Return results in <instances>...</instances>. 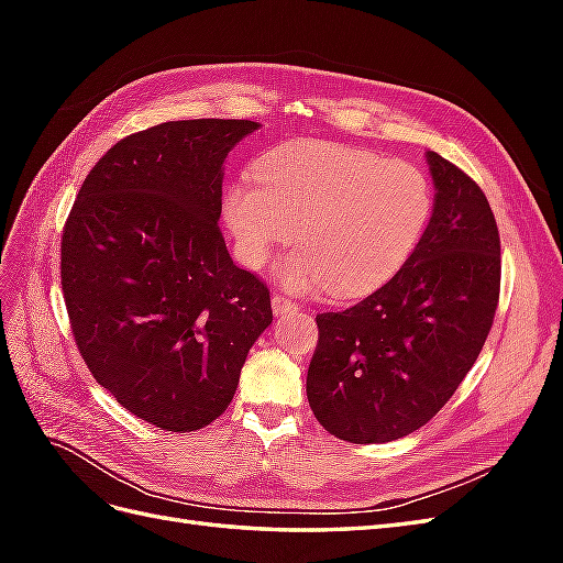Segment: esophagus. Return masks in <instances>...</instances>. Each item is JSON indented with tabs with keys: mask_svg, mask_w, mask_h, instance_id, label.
<instances>
[{
	"mask_svg": "<svg viewBox=\"0 0 563 563\" xmlns=\"http://www.w3.org/2000/svg\"><path fill=\"white\" fill-rule=\"evenodd\" d=\"M272 310H275V314H286V312H294V310H298V305L288 298L286 294H275L272 296Z\"/></svg>",
	"mask_w": 563,
	"mask_h": 563,
	"instance_id": "1",
	"label": "esophagus"
}]
</instances>
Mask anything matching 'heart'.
Here are the masks:
<instances>
[{"instance_id":"obj_1","label":"heart","mask_w":563,"mask_h":563,"mask_svg":"<svg viewBox=\"0 0 563 563\" xmlns=\"http://www.w3.org/2000/svg\"><path fill=\"white\" fill-rule=\"evenodd\" d=\"M432 185L418 166L329 141L267 152L234 180L223 218L240 261L261 269L291 240L279 279L294 291L360 296L408 261L432 218Z\"/></svg>"}]
</instances>
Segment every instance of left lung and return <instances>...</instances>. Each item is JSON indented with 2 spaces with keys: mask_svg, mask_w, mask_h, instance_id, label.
<instances>
[{
  "mask_svg": "<svg viewBox=\"0 0 563 563\" xmlns=\"http://www.w3.org/2000/svg\"><path fill=\"white\" fill-rule=\"evenodd\" d=\"M437 187L422 240L378 291L317 314L308 368L314 418L350 444L416 432L453 397L479 356L500 298V234L463 168L428 152Z\"/></svg>",
  "mask_w": 563,
  "mask_h": 563,
  "instance_id": "1",
  "label": "left lung"
}]
</instances>
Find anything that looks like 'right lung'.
I'll return each mask as SVG.
<instances>
[{
    "label": "right lung",
    "mask_w": 563,
    "mask_h": 563,
    "mask_svg": "<svg viewBox=\"0 0 563 563\" xmlns=\"http://www.w3.org/2000/svg\"><path fill=\"white\" fill-rule=\"evenodd\" d=\"M249 119H183L114 143L84 178L60 240L73 338L98 385L166 432L230 406L269 288L230 258L223 162Z\"/></svg>",
    "instance_id": "right-lung-1"
}]
</instances>
